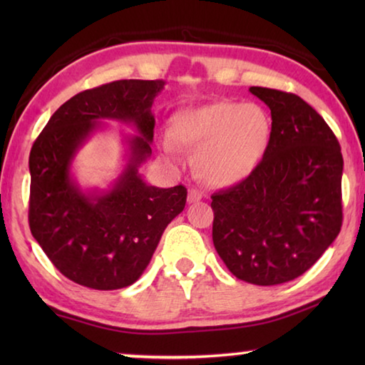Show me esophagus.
<instances>
[{
    "label": "esophagus",
    "mask_w": 365,
    "mask_h": 365,
    "mask_svg": "<svg viewBox=\"0 0 365 365\" xmlns=\"http://www.w3.org/2000/svg\"><path fill=\"white\" fill-rule=\"evenodd\" d=\"M201 197H202L201 191H197V190H190L188 191V202H190V205H191V202L201 201Z\"/></svg>",
    "instance_id": "obj_1"
}]
</instances>
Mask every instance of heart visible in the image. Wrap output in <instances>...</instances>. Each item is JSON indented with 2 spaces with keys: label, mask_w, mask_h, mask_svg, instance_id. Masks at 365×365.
Instances as JSON below:
<instances>
[{
  "label": "heart",
  "mask_w": 365,
  "mask_h": 365,
  "mask_svg": "<svg viewBox=\"0 0 365 365\" xmlns=\"http://www.w3.org/2000/svg\"><path fill=\"white\" fill-rule=\"evenodd\" d=\"M272 122L255 103L217 101L187 108L172 115L169 138L195 151V169L211 187H232L248 178L261 164L270 143ZM164 153L175 159L169 141Z\"/></svg>",
  "instance_id": "1"
}]
</instances>
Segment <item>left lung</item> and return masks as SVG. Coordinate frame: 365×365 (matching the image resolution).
I'll list each match as a JSON object with an SVG mask.
<instances>
[{"label": "left lung", "mask_w": 365, "mask_h": 365, "mask_svg": "<svg viewBox=\"0 0 365 365\" xmlns=\"http://www.w3.org/2000/svg\"><path fill=\"white\" fill-rule=\"evenodd\" d=\"M267 104L272 137L242 183L212 195V242L227 269L252 285H280L311 269L341 228V148L299 96L251 86Z\"/></svg>", "instance_id": "obj_1"}]
</instances>
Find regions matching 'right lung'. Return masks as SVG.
Wrapping results in <instances>:
<instances>
[{"label":"right lung","instance_id":"right-lung-1","mask_svg":"<svg viewBox=\"0 0 365 365\" xmlns=\"http://www.w3.org/2000/svg\"><path fill=\"white\" fill-rule=\"evenodd\" d=\"M163 80H117L66 101L35 140L29 158L30 232L61 274L93 289L137 282L163 233L183 211L187 188H158L140 168L151 156L153 103ZM104 120L130 125L124 164L106 189L83 187L73 175L78 151Z\"/></svg>","mask_w":365,"mask_h":365}]
</instances>
